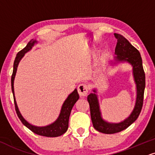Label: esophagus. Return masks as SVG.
<instances>
[{
    "label": "esophagus",
    "mask_w": 155,
    "mask_h": 155,
    "mask_svg": "<svg viewBox=\"0 0 155 155\" xmlns=\"http://www.w3.org/2000/svg\"><path fill=\"white\" fill-rule=\"evenodd\" d=\"M78 91L80 95L81 96H85L88 92V86L86 84H80L78 87Z\"/></svg>",
    "instance_id": "obj_1"
}]
</instances>
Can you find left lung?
Listing matches in <instances>:
<instances>
[{
	"instance_id": "left-lung-1",
	"label": "left lung",
	"mask_w": 155,
	"mask_h": 155,
	"mask_svg": "<svg viewBox=\"0 0 155 155\" xmlns=\"http://www.w3.org/2000/svg\"><path fill=\"white\" fill-rule=\"evenodd\" d=\"M114 36L117 39V44L115 49L116 56L114 57V60H110V63L111 65L123 62H127L131 64L132 67L134 81L136 84L137 98L134 107L130 115L121 122L110 123L103 118L97 95V90L95 88L93 90V93H90L87 95L91 120L93 127L97 131L104 134L120 132L136 121L142 110L145 88V74L140 53L121 34L115 33Z\"/></svg>"
}]
</instances>
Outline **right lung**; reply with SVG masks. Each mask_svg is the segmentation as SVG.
Instances as JSON below:
<instances>
[{
	"mask_svg": "<svg viewBox=\"0 0 155 155\" xmlns=\"http://www.w3.org/2000/svg\"><path fill=\"white\" fill-rule=\"evenodd\" d=\"M37 40L32 39L27 44V45L24 47L22 50H21L18 54H16V58H15L14 63H13V74L11 76V88H12V93L13 95V99H14V104L15 108H16V111L17 115H18L19 119L22 122L25 127H26L28 129H30L34 133L37 134L38 135L41 136L47 137H60L64 134L68 129L69 124V118H70V113H71L72 107L75 104L78 99H79V94H78L77 89H74L72 92L68 95V98L63 103L62 108H61L60 115L58 118L55 121L49 125L44 126V127H37V126L32 125L30 123L26 121L25 118L23 117L21 114L20 113V110L18 109V107L17 106V103L15 98L14 93V79L16 76L17 68H18V64L20 61L24 57V56L26 52L30 51L32 49L36 44H37Z\"/></svg>",
	"mask_w": 155,
	"mask_h": 155,
	"instance_id": "right-lung-1",
	"label": "right lung"
}]
</instances>
